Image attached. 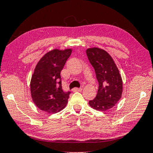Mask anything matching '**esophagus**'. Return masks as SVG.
Returning <instances> with one entry per match:
<instances>
[{"label":"esophagus","mask_w":153,"mask_h":153,"mask_svg":"<svg viewBox=\"0 0 153 153\" xmlns=\"http://www.w3.org/2000/svg\"><path fill=\"white\" fill-rule=\"evenodd\" d=\"M82 91V88H74L72 89L73 92H76V91Z\"/></svg>","instance_id":"obj_1"}]
</instances>
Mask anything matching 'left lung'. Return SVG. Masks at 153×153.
<instances>
[{
  "label": "left lung",
  "instance_id": "1",
  "mask_svg": "<svg viewBox=\"0 0 153 153\" xmlns=\"http://www.w3.org/2000/svg\"><path fill=\"white\" fill-rule=\"evenodd\" d=\"M86 55L99 84L98 94L89 101V105L99 111L110 110L122 97L123 84L119 69L110 54L102 49L88 48Z\"/></svg>",
  "mask_w": 153,
  "mask_h": 153
}]
</instances>
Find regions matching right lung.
<instances>
[{"label":"right lung","instance_id":"add662e5","mask_svg":"<svg viewBox=\"0 0 153 153\" xmlns=\"http://www.w3.org/2000/svg\"><path fill=\"white\" fill-rule=\"evenodd\" d=\"M72 49L49 51L35 67L30 83L31 96L36 107L43 112L56 113L67 105L70 91L62 90L60 72Z\"/></svg>","mask_w":153,"mask_h":153}]
</instances>
